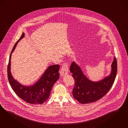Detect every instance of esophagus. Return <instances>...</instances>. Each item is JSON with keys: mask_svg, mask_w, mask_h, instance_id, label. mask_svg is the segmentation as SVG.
<instances>
[{"mask_svg": "<svg viewBox=\"0 0 128 128\" xmlns=\"http://www.w3.org/2000/svg\"><path fill=\"white\" fill-rule=\"evenodd\" d=\"M68 65L67 64L64 63L62 64V68L60 71V76H63L68 74Z\"/></svg>", "mask_w": 128, "mask_h": 128, "instance_id": "34e87169", "label": "esophagus"}]
</instances>
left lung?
Wrapping results in <instances>:
<instances>
[{
    "mask_svg": "<svg viewBox=\"0 0 128 128\" xmlns=\"http://www.w3.org/2000/svg\"><path fill=\"white\" fill-rule=\"evenodd\" d=\"M70 71L74 79L75 85L72 90L74 99L81 104L94 102L106 94L114 84L117 72V62L115 57L111 65V72L109 76L101 80H90L76 62H72Z\"/></svg>",
    "mask_w": 128,
    "mask_h": 128,
    "instance_id": "obj_1",
    "label": "left lung"
}]
</instances>
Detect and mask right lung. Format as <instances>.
<instances>
[{
  "label": "right lung",
  "mask_w": 128,
  "mask_h": 128,
  "mask_svg": "<svg viewBox=\"0 0 128 128\" xmlns=\"http://www.w3.org/2000/svg\"><path fill=\"white\" fill-rule=\"evenodd\" d=\"M24 36L23 33L15 44L10 54L8 66V79L12 89L19 98L30 104H43L49 98L53 85L59 78L60 66L55 64L48 66L43 76L33 85H23L15 80L11 72V56L17 44Z\"/></svg>",
  "instance_id": "1"
}]
</instances>
